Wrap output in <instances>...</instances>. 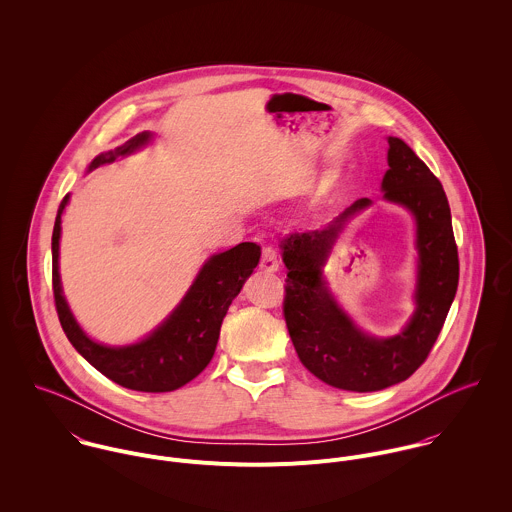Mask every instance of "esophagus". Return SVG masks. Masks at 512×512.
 Instances as JSON below:
<instances>
[{"instance_id": "obj_1", "label": "esophagus", "mask_w": 512, "mask_h": 512, "mask_svg": "<svg viewBox=\"0 0 512 512\" xmlns=\"http://www.w3.org/2000/svg\"><path fill=\"white\" fill-rule=\"evenodd\" d=\"M260 268L266 272H276L280 268L278 262V250L274 246H264L262 250V260H260Z\"/></svg>"}]
</instances>
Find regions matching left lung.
Here are the masks:
<instances>
[{
  "label": "left lung",
  "instance_id": "left-lung-1",
  "mask_svg": "<svg viewBox=\"0 0 512 512\" xmlns=\"http://www.w3.org/2000/svg\"><path fill=\"white\" fill-rule=\"evenodd\" d=\"M388 146L384 199L416 219V311L402 333L388 339L365 335L321 278L345 220L366 209L370 199L355 201L325 230L292 234L280 244L288 268L284 317L295 353L311 374L341 390L374 392L412 376L428 359L459 282L451 213L438 177L400 138H388Z\"/></svg>",
  "mask_w": 512,
  "mask_h": 512
}]
</instances>
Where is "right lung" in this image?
Returning a JSON list of instances; mask_svg holds the SVG:
<instances>
[{
    "label": "right lung",
    "instance_id": "1",
    "mask_svg": "<svg viewBox=\"0 0 512 512\" xmlns=\"http://www.w3.org/2000/svg\"><path fill=\"white\" fill-rule=\"evenodd\" d=\"M149 138L151 134L142 132L124 146L100 153L90 163V169L112 163L116 157L146 146ZM67 203L69 195L61 201L53 228V295L59 321L74 349L104 376L130 390L171 392L191 382L211 363L222 319L246 278L258 266L260 246L242 242L211 256L177 309L147 339L128 347H106L84 335L61 290L59 238L61 215Z\"/></svg>",
    "mask_w": 512,
    "mask_h": 512
}]
</instances>
